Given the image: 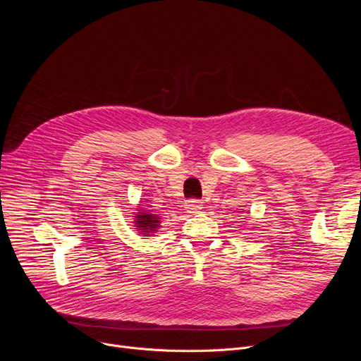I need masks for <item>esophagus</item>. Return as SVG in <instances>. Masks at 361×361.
I'll use <instances>...</instances> for the list:
<instances>
[{"label": "esophagus", "instance_id": "34e87169", "mask_svg": "<svg viewBox=\"0 0 361 361\" xmlns=\"http://www.w3.org/2000/svg\"><path fill=\"white\" fill-rule=\"evenodd\" d=\"M185 209L190 212V214H197L200 209H202V202L200 200H197V199H190V200H187L185 202Z\"/></svg>", "mask_w": 361, "mask_h": 361}]
</instances>
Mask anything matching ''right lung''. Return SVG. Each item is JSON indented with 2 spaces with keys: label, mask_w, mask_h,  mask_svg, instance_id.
<instances>
[{
  "label": "right lung",
  "mask_w": 361,
  "mask_h": 361,
  "mask_svg": "<svg viewBox=\"0 0 361 361\" xmlns=\"http://www.w3.org/2000/svg\"><path fill=\"white\" fill-rule=\"evenodd\" d=\"M137 221H135L137 225V228L142 230L140 233L149 235L150 233H155L157 228L159 226V219L157 218V215H150V214H143L139 212V216H136Z\"/></svg>",
  "instance_id": "right-lung-1"
}]
</instances>
